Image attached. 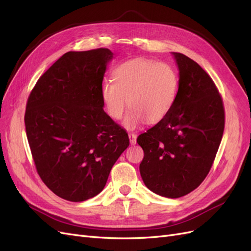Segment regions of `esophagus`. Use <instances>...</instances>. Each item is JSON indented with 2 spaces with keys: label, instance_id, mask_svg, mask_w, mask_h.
Instances as JSON below:
<instances>
[{
  "label": "esophagus",
  "instance_id": "obj_1",
  "mask_svg": "<svg viewBox=\"0 0 251 251\" xmlns=\"http://www.w3.org/2000/svg\"><path fill=\"white\" fill-rule=\"evenodd\" d=\"M128 138H130V142L132 146H134V144H136V142H137V135L134 133L128 134Z\"/></svg>",
  "mask_w": 251,
  "mask_h": 251
}]
</instances>
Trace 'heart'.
Listing matches in <instances>:
<instances>
[{"mask_svg":"<svg viewBox=\"0 0 251 251\" xmlns=\"http://www.w3.org/2000/svg\"><path fill=\"white\" fill-rule=\"evenodd\" d=\"M114 80H104L100 88L101 100L108 115L113 119L123 117L127 128H135L144 121L157 124L168 116L176 101L179 76L165 63L148 58L126 60L115 68Z\"/></svg>","mask_w":251,"mask_h":251,"instance_id":"obj_1","label":"heart"}]
</instances>
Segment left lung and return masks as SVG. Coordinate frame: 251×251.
<instances>
[{"label":"left lung","mask_w":251,"mask_h":251,"mask_svg":"<svg viewBox=\"0 0 251 251\" xmlns=\"http://www.w3.org/2000/svg\"><path fill=\"white\" fill-rule=\"evenodd\" d=\"M179 90L168 116L138 136L144 151L139 170L146 186L166 198H180L206 178L224 132L222 97L195 60L173 52Z\"/></svg>","instance_id":"1"}]
</instances>
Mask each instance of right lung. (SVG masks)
Wrapping results in <instances>:
<instances>
[{
  "label": "right lung",
  "instance_id": "right-lung-1",
  "mask_svg": "<svg viewBox=\"0 0 251 251\" xmlns=\"http://www.w3.org/2000/svg\"><path fill=\"white\" fill-rule=\"evenodd\" d=\"M113 53L70 51L35 83L25 112L37 174L56 196L81 202L100 194L128 136L103 111L100 88Z\"/></svg>",
  "mask_w": 251,
  "mask_h": 251
}]
</instances>
